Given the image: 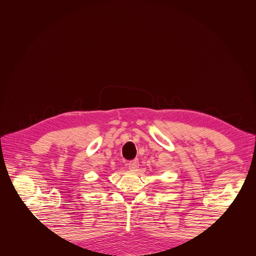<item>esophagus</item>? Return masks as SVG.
Masks as SVG:
<instances>
[{"label":"esophagus","instance_id":"34e87169","mask_svg":"<svg viewBox=\"0 0 256 256\" xmlns=\"http://www.w3.org/2000/svg\"><path fill=\"white\" fill-rule=\"evenodd\" d=\"M128 168H130V170L136 171V170L139 168V160H138V158L130 160V162L128 163Z\"/></svg>","mask_w":256,"mask_h":256}]
</instances>
